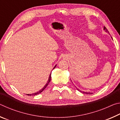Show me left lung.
<instances>
[{
    "label": "left lung",
    "instance_id": "obj_1",
    "mask_svg": "<svg viewBox=\"0 0 120 120\" xmlns=\"http://www.w3.org/2000/svg\"><path fill=\"white\" fill-rule=\"evenodd\" d=\"M104 30H106V32L108 31H107V29H106V27H104ZM77 90H78L80 92H82V93H84V94H93L92 93H90V92H82V90H80L79 89H78V88H77Z\"/></svg>",
    "mask_w": 120,
    "mask_h": 120
}]
</instances>
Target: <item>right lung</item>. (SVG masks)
Masks as SVG:
<instances>
[{"instance_id":"add662e5","label":"right lung","mask_w":120,"mask_h":120,"mask_svg":"<svg viewBox=\"0 0 120 120\" xmlns=\"http://www.w3.org/2000/svg\"><path fill=\"white\" fill-rule=\"evenodd\" d=\"M56 66L54 67L53 68V69L56 67ZM51 74H50V76H49V79H48V81L47 83H46V85H45V86H44V87H43V88L41 89L40 90H39V91H38V92H36V93H33V94H27V95H30V96H34V95H38V94H40L41 93L43 92V90H44V89H45V88H46V86H48V84H49V82H50V80H51Z\"/></svg>"}]
</instances>
